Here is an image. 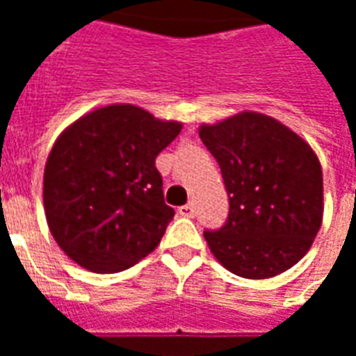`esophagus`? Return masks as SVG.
Instances as JSON below:
<instances>
[{
	"mask_svg": "<svg viewBox=\"0 0 356 356\" xmlns=\"http://www.w3.org/2000/svg\"><path fill=\"white\" fill-rule=\"evenodd\" d=\"M177 213L181 217H194V206L193 204H185L177 209Z\"/></svg>",
	"mask_w": 356,
	"mask_h": 356,
	"instance_id": "34e87169",
	"label": "esophagus"
}]
</instances>
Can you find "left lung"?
I'll return each instance as SVG.
<instances>
[{"instance_id":"1","label":"left lung","mask_w":356,"mask_h":356,"mask_svg":"<svg viewBox=\"0 0 356 356\" xmlns=\"http://www.w3.org/2000/svg\"><path fill=\"white\" fill-rule=\"evenodd\" d=\"M229 196L221 229L204 231L211 254L244 278H270L309 252L322 223V170L313 148L273 118L242 112L202 125Z\"/></svg>"}]
</instances>
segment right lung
Returning <instances> with one entry per match:
<instances>
[{"label":"right lung","instance_id":"obj_1","mask_svg":"<svg viewBox=\"0 0 356 356\" xmlns=\"http://www.w3.org/2000/svg\"><path fill=\"white\" fill-rule=\"evenodd\" d=\"M181 131L133 104H110L74 122L43 175L51 234L93 273L129 268L154 250L175 209L163 202L156 156Z\"/></svg>","mask_w":356,"mask_h":356}]
</instances>
